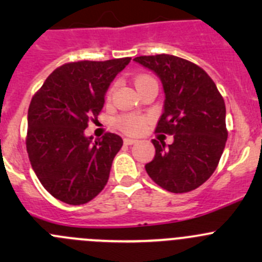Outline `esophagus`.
I'll list each match as a JSON object with an SVG mask.
<instances>
[{"instance_id":"esophagus-1","label":"esophagus","mask_w":262,"mask_h":262,"mask_svg":"<svg viewBox=\"0 0 262 262\" xmlns=\"http://www.w3.org/2000/svg\"><path fill=\"white\" fill-rule=\"evenodd\" d=\"M137 143L136 139H132V138H124V144H126V146H132V144Z\"/></svg>"}]
</instances>
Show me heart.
I'll return each mask as SVG.
<instances>
[{"label":"heart","mask_w":262,"mask_h":262,"mask_svg":"<svg viewBox=\"0 0 262 262\" xmlns=\"http://www.w3.org/2000/svg\"><path fill=\"white\" fill-rule=\"evenodd\" d=\"M149 82H156L155 78L149 75H138L134 78V84H136L137 90L141 89L144 84L149 83ZM114 92V86L110 87L106 92V100L112 99V95ZM116 125L120 130H123L126 134H138L143 130L144 125H146V119L143 116L134 115V114H123L116 119Z\"/></svg>","instance_id":"heart-1"}]
</instances>
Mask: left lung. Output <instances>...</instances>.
Returning a JSON list of instances; mask_svg holds the SVG:
<instances>
[{
    "mask_svg": "<svg viewBox=\"0 0 262 262\" xmlns=\"http://www.w3.org/2000/svg\"><path fill=\"white\" fill-rule=\"evenodd\" d=\"M136 62L152 70L165 90V110L156 133L173 136L166 146L153 139L155 158L146 171L158 186L175 194L195 190L218 166L226 147V105L207 72L170 54L142 55Z\"/></svg>",
    "mask_w": 262,
    "mask_h": 262,
    "instance_id": "1",
    "label": "left lung"
}]
</instances>
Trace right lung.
Returning a JSON list of instances; mask_svg holds the SVG:
<instances>
[{
  "mask_svg": "<svg viewBox=\"0 0 262 262\" xmlns=\"http://www.w3.org/2000/svg\"><path fill=\"white\" fill-rule=\"evenodd\" d=\"M129 62L125 57L66 63L50 73L31 99L26 150L39 181L55 199L86 204L109 180L123 139L105 133L92 142L84 129L101 113L107 87Z\"/></svg>",
  "mask_w": 262,
  "mask_h": 262,
  "instance_id": "1",
  "label": "right lung"
}]
</instances>
